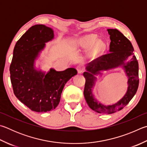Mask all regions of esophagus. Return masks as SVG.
Wrapping results in <instances>:
<instances>
[{"instance_id":"34e87169","label":"esophagus","mask_w":147,"mask_h":147,"mask_svg":"<svg viewBox=\"0 0 147 147\" xmlns=\"http://www.w3.org/2000/svg\"><path fill=\"white\" fill-rule=\"evenodd\" d=\"M76 69H77V71H78V73L80 74H81L83 73V72H84V67H83L81 65L77 66Z\"/></svg>"}]
</instances>
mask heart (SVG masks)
<instances>
[{
  "label": "heart",
  "instance_id": "obj_1",
  "mask_svg": "<svg viewBox=\"0 0 147 147\" xmlns=\"http://www.w3.org/2000/svg\"><path fill=\"white\" fill-rule=\"evenodd\" d=\"M96 40V36L94 34H90V35H87L83 38L82 40V45L85 47H89L94 44ZM104 47H105V45L103 42L98 40L96 42L93 46L92 53L93 54H97V53L101 52L104 49Z\"/></svg>",
  "mask_w": 147,
  "mask_h": 147
}]
</instances>
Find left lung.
<instances>
[{"label":"left lung","instance_id":"left-lung-1","mask_svg":"<svg viewBox=\"0 0 147 147\" xmlns=\"http://www.w3.org/2000/svg\"><path fill=\"white\" fill-rule=\"evenodd\" d=\"M110 34V49L107 54L101 56L88 63L87 72H84L85 84L84 94L88 105L93 111L101 114H113L121 110L134 97L137 92L139 85L138 62L136 57L133 53L131 42L121 32L116 29H108ZM130 56V60H126ZM121 66L124 69L128 78V88L126 94L118 102L112 106H104L98 103L94 98L92 89L96 78L94 75L101 73V70Z\"/></svg>","mask_w":147,"mask_h":147}]
</instances>
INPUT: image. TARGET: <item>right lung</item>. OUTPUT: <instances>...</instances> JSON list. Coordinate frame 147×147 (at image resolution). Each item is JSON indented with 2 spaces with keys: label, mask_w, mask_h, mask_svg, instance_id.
<instances>
[{
  "label": "right lung",
  "mask_w": 147,
  "mask_h": 147,
  "mask_svg": "<svg viewBox=\"0 0 147 147\" xmlns=\"http://www.w3.org/2000/svg\"><path fill=\"white\" fill-rule=\"evenodd\" d=\"M53 38L51 28L42 24L32 26L16 43L9 67L15 96L38 113H46L57 107L65 84L77 74L74 68L63 71L51 69L47 74L34 68V60L45 43Z\"/></svg>",
  "instance_id": "add662e5"
}]
</instances>
